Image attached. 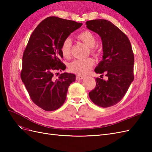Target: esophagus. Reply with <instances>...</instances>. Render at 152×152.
<instances>
[{"label": "esophagus", "instance_id": "esophagus-1", "mask_svg": "<svg viewBox=\"0 0 152 152\" xmlns=\"http://www.w3.org/2000/svg\"><path fill=\"white\" fill-rule=\"evenodd\" d=\"M84 78V76H82V75H77L76 76V79H77V80L83 79Z\"/></svg>", "mask_w": 152, "mask_h": 152}]
</instances>
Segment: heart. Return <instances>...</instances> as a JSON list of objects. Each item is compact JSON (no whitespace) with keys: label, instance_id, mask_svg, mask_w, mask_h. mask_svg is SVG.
Masks as SVG:
<instances>
[{"label":"heart","instance_id":"b5f03b06","mask_svg":"<svg viewBox=\"0 0 152 152\" xmlns=\"http://www.w3.org/2000/svg\"><path fill=\"white\" fill-rule=\"evenodd\" d=\"M77 39L82 41L87 46L90 48V52L92 54L96 55L97 50L94 48L96 42L94 35L89 31H84L77 35ZM72 41L69 38H66L63 41L61 46V52L63 56L68 58L71 54ZM94 61L93 59H77L71 62L69 65V70L72 72L79 75H84L88 73L93 66Z\"/></svg>","mask_w":152,"mask_h":152}]
</instances>
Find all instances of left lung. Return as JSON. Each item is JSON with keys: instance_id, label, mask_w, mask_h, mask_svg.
Wrapping results in <instances>:
<instances>
[{"instance_id": "left-lung-1", "label": "left lung", "mask_w": 152, "mask_h": 152, "mask_svg": "<svg viewBox=\"0 0 152 152\" xmlns=\"http://www.w3.org/2000/svg\"><path fill=\"white\" fill-rule=\"evenodd\" d=\"M87 28L102 38L103 59L96 67V73L108 79L96 78V87L89 93L95 104L103 108L112 107L123 98L134 80V58L127 35L108 20L99 19L87 21Z\"/></svg>"}]
</instances>
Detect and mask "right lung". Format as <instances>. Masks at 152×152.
<instances>
[{
    "label": "right lung",
    "instance_id": "right-lung-1",
    "mask_svg": "<svg viewBox=\"0 0 152 152\" xmlns=\"http://www.w3.org/2000/svg\"><path fill=\"white\" fill-rule=\"evenodd\" d=\"M82 25L74 21L48 17L36 27L24 50L21 80L32 102L45 111L61 107L69 86L75 80L73 73H63L57 79L54 73L66 68L61 61L63 41Z\"/></svg>",
    "mask_w": 152,
    "mask_h": 152
}]
</instances>
